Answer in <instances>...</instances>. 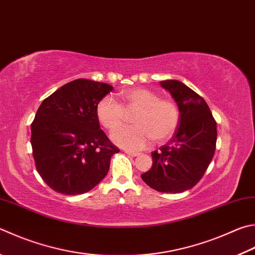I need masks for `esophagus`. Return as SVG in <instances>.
<instances>
[{
	"mask_svg": "<svg viewBox=\"0 0 255 255\" xmlns=\"http://www.w3.org/2000/svg\"><path fill=\"white\" fill-rule=\"evenodd\" d=\"M125 152H126V154H128L129 156H132V157H136V156L139 155V152H137V151H131V150H128V149L125 150Z\"/></svg>",
	"mask_w": 255,
	"mask_h": 255,
	"instance_id": "34e87169",
	"label": "esophagus"
}]
</instances>
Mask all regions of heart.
<instances>
[{
    "label": "heart",
    "mask_w": 255,
    "mask_h": 255,
    "mask_svg": "<svg viewBox=\"0 0 255 255\" xmlns=\"http://www.w3.org/2000/svg\"><path fill=\"white\" fill-rule=\"evenodd\" d=\"M123 105L112 96L99 100L96 107L97 118L108 130L114 131L123 122L124 109H137L133 127L120 128L113 133V139L131 150L142 149L151 140L161 143L174 135L179 124V109L175 101L160 98L156 91L146 88L125 90L120 95Z\"/></svg>",
    "instance_id": "1"
}]
</instances>
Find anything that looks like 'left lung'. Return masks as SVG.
<instances>
[{"label": "left lung", "mask_w": 255, "mask_h": 255, "mask_svg": "<svg viewBox=\"0 0 255 255\" xmlns=\"http://www.w3.org/2000/svg\"><path fill=\"white\" fill-rule=\"evenodd\" d=\"M179 109V124L166 145L151 152L152 166L141 174L148 186L161 193H182L204 176L216 148V122L205 100L177 80L160 81Z\"/></svg>", "instance_id": "obj_1"}]
</instances>
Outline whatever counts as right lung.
<instances>
[{
  "label": "right lung",
  "mask_w": 255,
  "mask_h": 255,
  "mask_svg": "<svg viewBox=\"0 0 255 255\" xmlns=\"http://www.w3.org/2000/svg\"><path fill=\"white\" fill-rule=\"evenodd\" d=\"M114 87L77 79L45 98L31 124L36 170L44 183L64 195L89 192L107 175L119 151L100 129L96 107Z\"/></svg>",
  "instance_id": "add662e5"
}]
</instances>
